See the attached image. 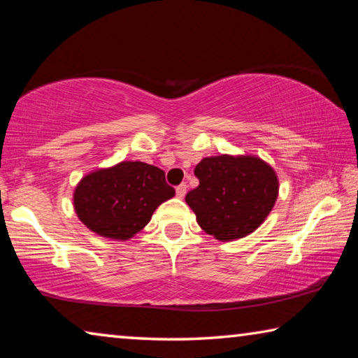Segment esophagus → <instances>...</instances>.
<instances>
[{
  "mask_svg": "<svg viewBox=\"0 0 358 358\" xmlns=\"http://www.w3.org/2000/svg\"><path fill=\"white\" fill-rule=\"evenodd\" d=\"M185 193H187V184L185 182L176 187V195H178L179 198H184Z\"/></svg>",
  "mask_w": 358,
  "mask_h": 358,
  "instance_id": "1",
  "label": "esophagus"
}]
</instances>
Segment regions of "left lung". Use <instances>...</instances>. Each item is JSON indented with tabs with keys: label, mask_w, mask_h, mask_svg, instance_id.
Wrapping results in <instances>:
<instances>
[{
	"label": "left lung",
	"mask_w": 358,
	"mask_h": 358,
	"mask_svg": "<svg viewBox=\"0 0 358 358\" xmlns=\"http://www.w3.org/2000/svg\"><path fill=\"white\" fill-rule=\"evenodd\" d=\"M196 189L185 201L198 225L220 241L244 238L262 225L278 198L273 168L252 155L208 157L198 163Z\"/></svg>",
	"instance_id": "obj_1"
}]
</instances>
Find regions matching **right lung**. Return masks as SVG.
I'll return each mask as SVG.
<instances>
[{
  "label": "right lung",
  "mask_w": 358,
  "mask_h": 358,
  "mask_svg": "<svg viewBox=\"0 0 358 358\" xmlns=\"http://www.w3.org/2000/svg\"><path fill=\"white\" fill-rule=\"evenodd\" d=\"M174 196L165 171L143 162H122L87 174L74 190L78 217L92 231L125 239L149 224L154 210Z\"/></svg>",
  "instance_id": "obj_1"
}]
</instances>
